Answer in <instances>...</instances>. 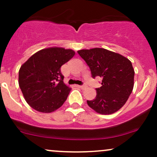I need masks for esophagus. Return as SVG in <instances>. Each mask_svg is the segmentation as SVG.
Listing matches in <instances>:
<instances>
[{"mask_svg": "<svg viewBox=\"0 0 157 157\" xmlns=\"http://www.w3.org/2000/svg\"><path fill=\"white\" fill-rule=\"evenodd\" d=\"M81 89H82V90H84V89H87V86H86V85H82V86H78Z\"/></svg>", "mask_w": 157, "mask_h": 157, "instance_id": "1", "label": "esophagus"}]
</instances>
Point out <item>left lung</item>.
I'll return each instance as SVG.
<instances>
[{
	"mask_svg": "<svg viewBox=\"0 0 157 157\" xmlns=\"http://www.w3.org/2000/svg\"><path fill=\"white\" fill-rule=\"evenodd\" d=\"M77 52L89 66L93 78H102V86L96 89V97L87 100L88 105L101 114L117 111L125 105L134 88V70L131 61L102 48Z\"/></svg>",
	"mask_w": 157,
	"mask_h": 157,
	"instance_id": "8db88e82",
	"label": "left lung"
}]
</instances>
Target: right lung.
Segmentation results:
<instances>
[{
	"label": "right lung",
	"instance_id": "right-lung-1",
	"mask_svg": "<svg viewBox=\"0 0 157 157\" xmlns=\"http://www.w3.org/2000/svg\"><path fill=\"white\" fill-rule=\"evenodd\" d=\"M75 55L71 49L45 48L34 54L21 66L19 86L32 109L51 113L63 105L71 89L63 82L60 68Z\"/></svg>",
	"mask_w": 157,
	"mask_h": 157
}]
</instances>
